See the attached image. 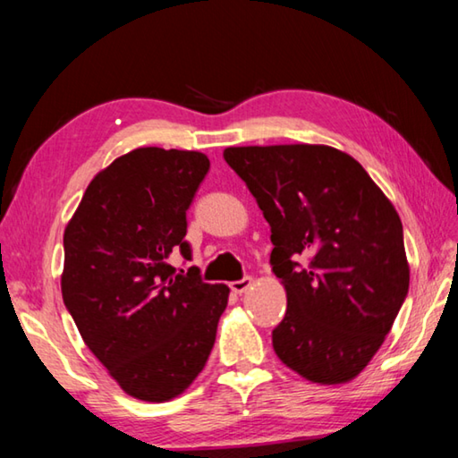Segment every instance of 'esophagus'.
Masks as SVG:
<instances>
[{"label":"esophagus","instance_id":"34e87169","mask_svg":"<svg viewBox=\"0 0 458 458\" xmlns=\"http://www.w3.org/2000/svg\"><path fill=\"white\" fill-rule=\"evenodd\" d=\"M250 286H252V278L250 276H244V278H240V281L230 283V289H232V293H234V294H242V293H246L248 289H250Z\"/></svg>","mask_w":458,"mask_h":458}]
</instances>
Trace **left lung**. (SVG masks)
I'll list each match as a JSON object with an SVG mask.
<instances>
[{"label": "left lung", "instance_id": "left-lung-1", "mask_svg": "<svg viewBox=\"0 0 458 458\" xmlns=\"http://www.w3.org/2000/svg\"><path fill=\"white\" fill-rule=\"evenodd\" d=\"M224 159L270 226V265L286 291L278 360L317 384L350 382L408 294L398 212L358 161L327 145L228 147Z\"/></svg>", "mask_w": 458, "mask_h": 458}]
</instances>
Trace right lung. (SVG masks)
I'll list each match as a JSON object with an SVG mask.
<instances>
[{
  "label": "right lung",
  "instance_id": "right-lung-1",
  "mask_svg": "<svg viewBox=\"0 0 458 458\" xmlns=\"http://www.w3.org/2000/svg\"><path fill=\"white\" fill-rule=\"evenodd\" d=\"M210 169L198 151L139 147L97 174L64 230L62 299L84 344L129 396L172 400L204 369L226 284L175 273L193 196Z\"/></svg>",
  "mask_w": 458,
  "mask_h": 458
}]
</instances>
